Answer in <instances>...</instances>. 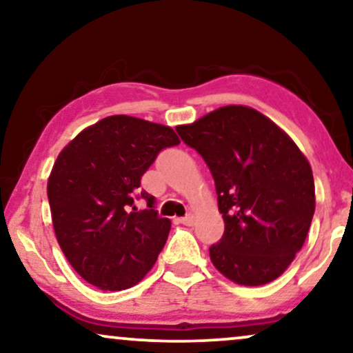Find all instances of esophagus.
Wrapping results in <instances>:
<instances>
[{
    "instance_id": "obj_1",
    "label": "esophagus",
    "mask_w": 353,
    "mask_h": 353,
    "mask_svg": "<svg viewBox=\"0 0 353 353\" xmlns=\"http://www.w3.org/2000/svg\"><path fill=\"white\" fill-rule=\"evenodd\" d=\"M178 221H180V223H183V225H186V226H191L192 223H194V215L186 214L185 216H181V219H178Z\"/></svg>"
}]
</instances>
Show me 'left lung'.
<instances>
[{"label":"left lung","instance_id":"obj_1","mask_svg":"<svg viewBox=\"0 0 353 353\" xmlns=\"http://www.w3.org/2000/svg\"><path fill=\"white\" fill-rule=\"evenodd\" d=\"M176 132L210 168L225 233L209 248L221 274L243 286L281 276L315 214L310 163L268 117L225 105Z\"/></svg>","mask_w":353,"mask_h":353}]
</instances>
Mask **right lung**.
I'll use <instances>...</instances> for the list:
<instances>
[{"label":"right lung","mask_w":353,"mask_h":353,"mask_svg":"<svg viewBox=\"0 0 353 353\" xmlns=\"http://www.w3.org/2000/svg\"><path fill=\"white\" fill-rule=\"evenodd\" d=\"M180 144L170 127L110 115L85 128L57 156L48 180L52 226L85 281L122 291L141 281L165 245L172 221L139 190L159 152ZM141 196L148 207L137 212Z\"/></svg>","instance_id":"obj_1"}]
</instances>
